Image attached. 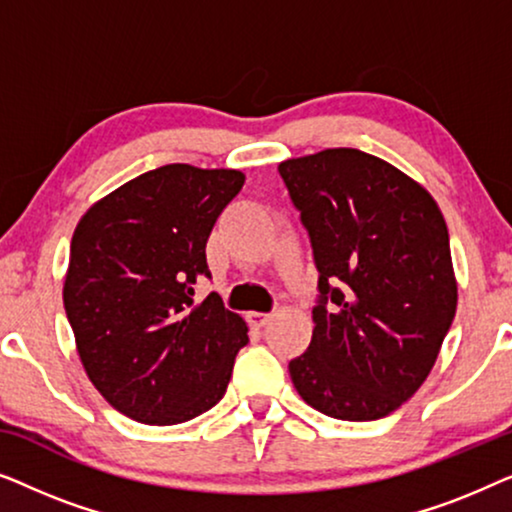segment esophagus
<instances>
[{"label": "esophagus", "mask_w": 512, "mask_h": 512, "mask_svg": "<svg viewBox=\"0 0 512 512\" xmlns=\"http://www.w3.org/2000/svg\"><path fill=\"white\" fill-rule=\"evenodd\" d=\"M272 314H263V312H249V324L256 328H263L265 324H270Z\"/></svg>", "instance_id": "esophagus-1"}]
</instances>
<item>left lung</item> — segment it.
<instances>
[{"instance_id":"1","label":"left lung","mask_w":512,"mask_h":512,"mask_svg":"<svg viewBox=\"0 0 512 512\" xmlns=\"http://www.w3.org/2000/svg\"><path fill=\"white\" fill-rule=\"evenodd\" d=\"M310 233L319 305L298 396L347 422L401 408L429 377L454 312L457 277L438 202L387 160L324 149L279 163Z\"/></svg>"}]
</instances>
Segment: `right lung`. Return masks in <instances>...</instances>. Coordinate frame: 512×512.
I'll use <instances>...</instances> for the list:
<instances>
[{
	"label": "right lung",
	"instance_id": "add662e5",
	"mask_svg": "<svg viewBox=\"0 0 512 512\" xmlns=\"http://www.w3.org/2000/svg\"><path fill=\"white\" fill-rule=\"evenodd\" d=\"M240 170L163 165L118 186L74 228L62 300L88 380L111 408L142 424L202 415L226 394L247 321L216 293L207 237L242 191Z\"/></svg>",
	"mask_w": 512,
	"mask_h": 512
}]
</instances>
